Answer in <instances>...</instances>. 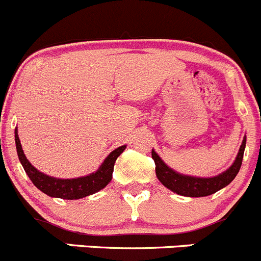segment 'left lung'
I'll list each match as a JSON object with an SVG mask.
<instances>
[{
  "instance_id": "left-lung-1",
  "label": "left lung",
  "mask_w": 261,
  "mask_h": 261,
  "mask_svg": "<svg viewBox=\"0 0 261 261\" xmlns=\"http://www.w3.org/2000/svg\"><path fill=\"white\" fill-rule=\"evenodd\" d=\"M245 146H246V136H244V140L241 143L240 149H239L238 155H236L235 162L231 164L228 169L225 172L220 173L215 177H193V175L180 174L175 172L170 167H168L162 158L155 152V150H151V156L155 162V173L160 183L168 189H170L174 193L184 197H206L216 193L220 189L225 188L226 186L231 183L235 177L238 175L239 170L241 168L243 163Z\"/></svg>"
}]
</instances>
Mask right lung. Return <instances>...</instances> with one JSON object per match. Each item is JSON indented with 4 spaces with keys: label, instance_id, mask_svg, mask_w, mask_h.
<instances>
[{
    "label": "right lung",
    "instance_id": "obj_1",
    "mask_svg": "<svg viewBox=\"0 0 261 261\" xmlns=\"http://www.w3.org/2000/svg\"><path fill=\"white\" fill-rule=\"evenodd\" d=\"M15 143H16L18 160H20L21 165L23 167L26 174L29 175L34 186L40 189L43 193L48 194L49 197L63 199H80L103 189L112 179L116 159L126 149V145H122L110 152L101 164V167L94 173L84 175V177L63 179V178H55L44 174L43 172L36 169L34 165H31L26 155L23 154L22 146H21L20 139H18L17 128H15Z\"/></svg>",
    "mask_w": 261,
    "mask_h": 261
}]
</instances>
